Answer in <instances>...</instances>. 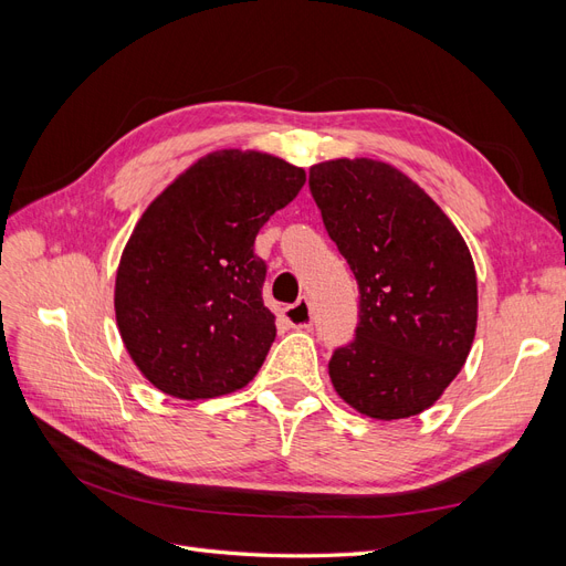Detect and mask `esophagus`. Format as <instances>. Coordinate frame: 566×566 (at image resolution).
I'll return each instance as SVG.
<instances>
[{"label": "esophagus", "mask_w": 566, "mask_h": 566, "mask_svg": "<svg viewBox=\"0 0 566 566\" xmlns=\"http://www.w3.org/2000/svg\"><path fill=\"white\" fill-rule=\"evenodd\" d=\"M287 323L293 325V328H306L310 331L314 325V314H312V304L306 297H300L293 306H285L283 310Z\"/></svg>", "instance_id": "obj_1"}]
</instances>
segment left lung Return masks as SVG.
<instances>
[{"label": "left lung", "instance_id": "obj_1", "mask_svg": "<svg viewBox=\"0 0 566 566\" xmlns=\"http://www.w3.org/2000/svg\"><path fill=\"white\" fill-rule=\"evenodd\" d=\"M310 191L358 283L356 337L331 358L333 387L368 418L418 416L470 354L472 254L439 205L387 163L314 165Z\"/></svg>", "mask_w": 566, "mask_h": 566}]
</instances>
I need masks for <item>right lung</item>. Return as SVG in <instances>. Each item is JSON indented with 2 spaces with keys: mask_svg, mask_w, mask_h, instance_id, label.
Masks as SVG:
<instances>
[{
  "mask_svg": "<svg viewBox=\"0 0 566 566\" xmlns=\"http://www.w3.org/2000/svg\"><path fill=\"white\" fill-rule=\"evenodd\" d=\"M304 181L302 167L266 153L217 150L148 205L117 266L115 318L153 387L214 399L262 368L276 321L254 238Z\"/></svg>",
  "mask_w": 566,
  "mask_h": 566,
  "instance_id": "right-lung-1",
  "label": "right lung"
}]
</instances>
